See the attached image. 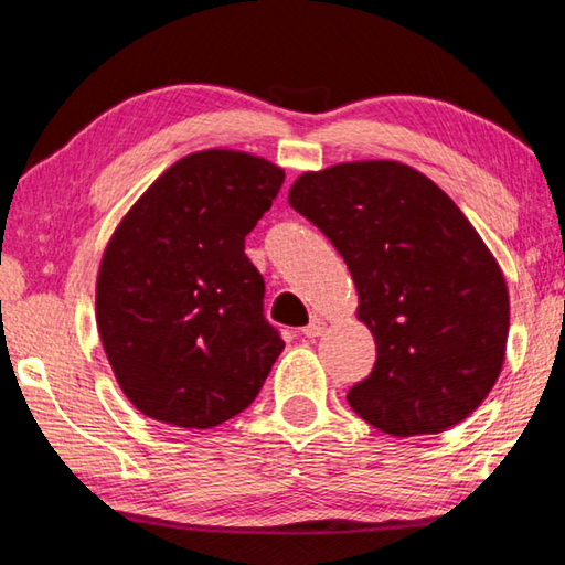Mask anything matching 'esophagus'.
I'll return each mask as SVG.
<instances>
[{
  "mask_svg": "<svg viewBox=\"0 0 565 565\" xmlns=\"http://www.w3.org/2000/svg\"><path fill=\"white\" fill-rule=\"evenodd\" d=\"M322 332H324V322L320 318H312L310 324H305V328H302V334H305V338H310V340L320 338Z\"/></svg>",
  "mask_w": 565,
  "mask_h": 565,
  "instance_id": "1",
  "label": "esophagus"
}]
</instances>
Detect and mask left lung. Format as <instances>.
<instances>
[{
    "label": "left lung",
    "instance_id": "1",
    "mask_svg": "<svg viewBox=\"0 0 565 565\" xmlns=\"http://www.w3.org/2000/svg\"><path fill=\"white\" fill-rule=\"evenodd\" d=\"M288 201L344 257L377 342L350 407L392 437L467 419L497 384L509 338L507 280L467 215L397 161L302 173Z\"/></svg>",
    "mask_w": 565,
    "mask_h": 565
}]
</instances>
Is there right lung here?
<instances>
[{"label":"right lung","mask_w":565,"mask_h":565,"mask_svg":"<svg viewBox=\"0 0 565 565\" xmlns=\"http://www.w3.org/2000/svg\"><path fill=\"white\" fill-rule=\"evenodd\" d=\"M285 171L207 148L175 161L108 241L96 324L118 387L156 422L211 429L257 397L280 340L245 235L270 211Z\"/></svg>","instance_id":"add662e5"}]
</instances>
